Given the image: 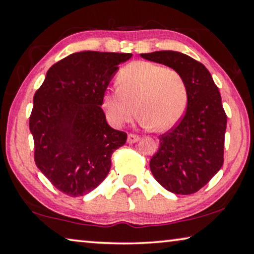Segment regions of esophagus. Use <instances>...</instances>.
Instances as JSON below:
<instances>
[{"label":"esophagus","mask_w":254,"mask_h":254,"mask_svg":"<svg viewBox=\"0 0 254 254\" xmlns=\"http://www.w3.org/2000/svg\"><path fill=\"white\" fill-rule=\"evenodd\" d=\"M140 140V136L136 134H128L127 137V142L128 143H136V142Z\"/></svg>","instance_id":"34e87169"}]
</instances>
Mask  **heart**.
<instances>
[{"mask_svg": "<svg viewBox=\"0 0 254 254\" xmlns=\"http://www.w3.org/2000/svg\"><path fill=\"white\" fill-rule=\"evenodd\" d=\"M117 83L118 88L104 93L102 103L114 127L130 123L137 112L141 125L164 131L176 126L185 113L189 90L185 78L175 69L148 61L133 62L119 71Z\"/></svg>", "mask_w": 254, "mask_h": 254, "instance_id": "1", "label": "heart"}]
</instances>
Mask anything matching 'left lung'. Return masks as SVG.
<instances>
[{"label":"left lung","instance_id":"left-lung-1","mask_svg":"<svg viewBox=\"0 0 254 254\" xmlns=\"http://www.w3.org/2000/svg\"><path fill=\"white\" fill-rule=\"evenodd\" d=\"M141 57L175 69L186 81V112L176 126L159 136L150 170L169 192L193 194L209 183L223 165L227 114L220 91L208 69L189 55L157 51Z\"/></svg>","mask_w":254,"mask_h":254}]
</instances>
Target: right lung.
<instances>
[{
  "mask_svg": "<svg viewBox=\"0 0 254 254\" xmlns=\"http://www.w3.org/2000/svg\"><path fill=\"white\" fill-rule=\"evenodd\" d=\"M130 53H72L48 69L33 97L30 130L34 162L55 189L69 196L95 190L111 169L127 134L106 123L103 96Z\"/></svg>",
  "mask_w": 254,
  "mask_h": 254,
  "instance_id": "1",
  "label": "right lung"
}]
</instances>
